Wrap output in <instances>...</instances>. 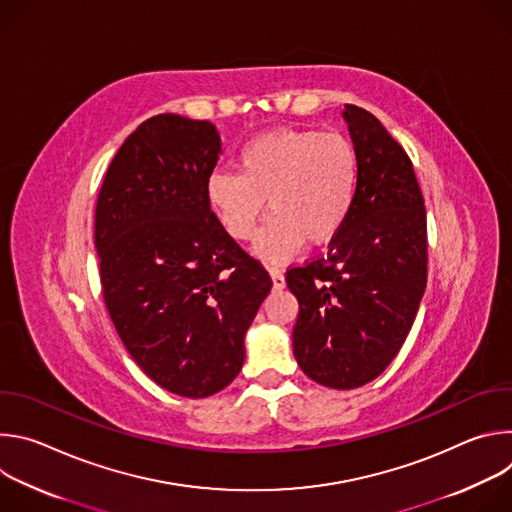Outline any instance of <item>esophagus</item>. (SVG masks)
<instances>
[{
	"instance_id": "obj_1",
	"label": "esophagus",
	"mask_w": 512,
	"mask_h": 512,
	"mask_svg": "<svg viewBox=\"0 0 512 512\" xmlns=\"http://www.w3.org/2000/svg\"><path fill=\"white\" fill-rule=\"evenodd\" d=\"M271 279H273V289L285 287V275L281 269H271Z\"/></svg>"
}]
</instances>
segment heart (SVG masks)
Instances as JSON below:
<instances>
[{"label":"heart","mask_w":512,"mask_h":512,"mask_svg":"<svg viewBox=\"0 0 512 512\" xmlns=\"http://www.w3.org/2000/svg\"><path fill=\"white\" fill-rule=\"evenodd\" d=\"M358 190V154L348 137L279 129L243 145L237 172H214L206 192L225 231L251 241L271 212L255 251L267 263L294 257L304 241L330 243L346 225Z\"/></svg>","instance_id":"heart-1"}]
</instances>
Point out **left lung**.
Instances as JSON below:
<instances>
[{
  "label": "left lung",
  "instance_id": "8db88e82",
  "mask_svg": "<svg viewBox=\"0 0 512 512\" xmlns=\"http://www.w3.org/2000/svg\"><path fill=\"white\" fill-rule=\"evenodd\" d=\"M358 190L326 255L289 267L300 369L330 389L377 379L401 350L427 283V218L405 150L367 109L346 105Z\"/></svg>",
  "mask_w": 512,
  "mask_h": 512
}]
</instances>
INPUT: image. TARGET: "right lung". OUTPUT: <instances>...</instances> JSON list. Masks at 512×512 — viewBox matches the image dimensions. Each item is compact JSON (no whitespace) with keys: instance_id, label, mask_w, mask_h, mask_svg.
<instances>
[{"instance_id":"obj_1","label":"right lung","mask_w":512,"mask_h":512,"mask_svg":"<svg viewBox=\"0 0 512 512\" xmlns=\"http://www.w3.org/2000/svg\"><path fill=\"white\" fill-rule=\"evenodd\" d=\"M218 154L210 121L150 117L111 160L95 208L111 322L145 375L190 399L239 375L245 332L273 285L210 210Z\"/></svg>"}]
</instances>
